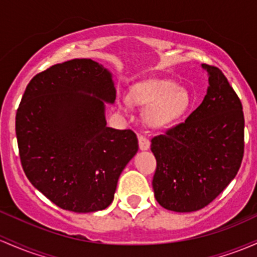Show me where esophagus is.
I'll list each match as a JSON object with an SVG mask.
<instances>
[{
    "mask_svg": "<svg viewBox=\"0 0 257 257\" xmlns=\"http://www.w3.org/2000/svg\"><path fill=\"white\" fill-rule=\"evenodd\" d=\"M138 139H139V148H140V150L144 151V150H148V149L150 148V140H149V138L146 137V135L140 134Z\"/></svg>",
    "mask_w": 257,
    "mask_h": 257,
    "instance_id": "esophagus-1",
    "label": "esophagus"
}]
</instances>
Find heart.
Here are the masks:
<instances>
[{
	"label": "heart",
	"instance_id": "obj_1",
	"mask_svg": "<svg viewBox=\"0 0 257 257\" xmlns=\"http://www.w3.org/2000/svg\"><path fill=\"white\" fill-rule=\"evenodd\" d=\"M135 102L150 107L148 120L155 128L168 125L184 114L189 106V95L170 80H152L144 84L134 94Z\"/></svg>",
	"mask_w": 257,
	"mask_h": 257
}]
</instances>
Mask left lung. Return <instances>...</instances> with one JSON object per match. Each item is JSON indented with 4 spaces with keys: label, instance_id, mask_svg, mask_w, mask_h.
<instances>
[{
    "label": "left lung",
    "instance_id": "left-lung-1",
    "mask_svg": "<svg viewBox=\"0 0 257 257\" xmlns=\"http://www.w3.org/2000/svg\"><path fill=\"white\" fill-rule=\"evenodd\" d=\"M207 94L185 122L151 139L152 179L162 207L193 212L212 202L234 179L244 156V112L222 70L201 64Z\"/></svg>",
    "mask_w": 257,
    "mask_h": 257
}]
</instances>
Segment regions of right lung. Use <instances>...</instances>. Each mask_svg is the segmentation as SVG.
I'll list each match as a JSON object with an SVG mask.
<instances>
[{"label": "right lung", "mask_w": 257, "mask_h": 257, "mask_svg": "<svg viewBox=\"0 0 257 257\" xmlns=\"http://www.w3.org/2000/svg\"><path fill=\"white\" fill-rule=\"evenodd\" d=\"M114 100L111 74L87 58L55 64L27 85L16 114L22 167L62 210L108 207L120 173L137 154L133 131L106 125L103 101Z\"/></svg>", "instance_id": "right-lung-1"}]
</instances>
